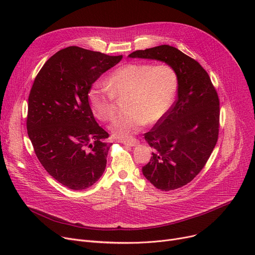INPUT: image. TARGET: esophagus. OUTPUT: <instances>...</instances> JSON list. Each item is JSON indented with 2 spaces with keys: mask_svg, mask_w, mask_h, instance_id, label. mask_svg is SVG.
Segmentation results:
<instances>
[{
  "mask_svg": "<svg viewBox=\"0 0 255 255\" xmlns=\"http://www.w3.org/2000/svg\"><path fill=\"white\" fill-rule=\"evenodd\" d=\"M122 142L126 145L133 146V145H136L138 143V140L136 138H130V139H124V140H122Z\"/></svg>",
  "mask_w": 255,
  "mask_h": 255,
  "instance_id": "obj_1",
  "label": "esophagus"
}]
</instances>
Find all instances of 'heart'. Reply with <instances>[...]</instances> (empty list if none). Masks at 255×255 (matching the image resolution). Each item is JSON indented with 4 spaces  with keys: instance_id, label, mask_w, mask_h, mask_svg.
I'll use <instances>...</instances> for the list:
<instances>
[{
    "instance_id": "obj_1",
    "label": "heart",
    "mask_w": 255,
    "mask_h": 255,
    "mask_svg": "<svg viewBox=\"0 0 255 255\" xmlns=\"http://www.w3.org/2000/svg\"><path fill=\"white\" fill-rule=\"evenodd\" d=\"M178 89L176 70L166 63H128L114 70L106 85H94L88 99L91 110L103 122L111 121L117 111V98L124 96V113L111 125L113 134L128 138L143 125L161 120L175 100Z\"/></svg>"
}]
</instances>
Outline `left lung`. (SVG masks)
Here are the masks:
<instances>
[{
	"label": "left lung",
	"mask_w": 255,
	"mask_h": 255,
	"mask_svg": "<svg viewBox=\"0 0 255 255\" xmlns=\"http://www.w3.org/2000/svg\"><path fill=\"white\" fill-rule=\"evenodd\" d=\"M129 57L163 61L177 72V100L154 128L144 133L154 152L149 163L142 166V173L158 189H178L205 167L217 143V91L202 65L173 46L135 50Z\"/></svg>",
	"instance_id": "8db88e82"
}]
</instances>
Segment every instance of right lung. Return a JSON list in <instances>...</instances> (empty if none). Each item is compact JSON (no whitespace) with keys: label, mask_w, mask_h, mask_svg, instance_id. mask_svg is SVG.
<instances>
[{"label":"right lung","mask_w":255,"mask_h":255,"mask_svg":"<svg viewBox=\"0 0 255 255\" xmlns=\"http://www.w3.org/2000/svg\"><path fill=\"white\" fill-rule=\"evenodd\" d=\"M122 58L69 46L50 57L35 77L28 135L44 169L72 190L89 188L104 172L112 143L93 116L88 93Z\"/></svg>","instance_id":"obj_1"}]
</instances>
